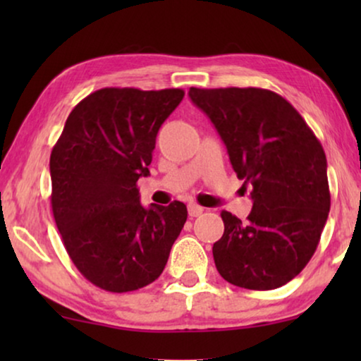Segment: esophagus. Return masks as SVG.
Here are the masks:
<instances>
[{"instance_id": "esophagus-1", "label": "esophagus", "mask_w": 361, "mask_h": 361, "mask_svg": "<svg viewBox=\"0 0 361 361\" xmlns=\"http://www.w3.org/2000/svg\"><path fill=\"white\" fill-rule=\"evenodd\" d=\"M187 209H189V215L192 216V219H194V216L202 215V212H204V207H200V205H197V204H189V207H187Z\"/></svg>"}]
</instances>
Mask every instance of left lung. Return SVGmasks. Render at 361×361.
<instances>
[{
	"label": "left lung",
	"mask_w": 361,
	"mask_h": 361,
	"mask_svg": "<svg viewBox=\"0 0 361 361\" xmlns=\"http://www.w3.org/2000/svg\"><path fill=\"white\" fill-rule=\"evenodd\" d=\"M189 97L226 146L231 167L251 187L248 220L221 212L214 243L221 278L238 288L276 289L317 250L330 210L324 147L298 110L264 88H194Z\"/></svg>",
	"instance_id": "1"
}]
</instances>
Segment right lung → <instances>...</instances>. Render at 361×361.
<instances>
[{"instance_id": "add662e5", "label": "right lung", "mask_w": 361, "mask_h": 361, "mask_svg": "<svg viewBox=\"0 0 361 361\" xmlns=\"http://www.w3.org/2000/svg\"><path fill=\"white\" fill-rule=\"evenodd\" d=\"M180 88H102L78 103L51 154L52 214L77 269L98 288L130 293L159 278L187 207L140 202L156 136Z\"/></svg>"}]
</instances>
